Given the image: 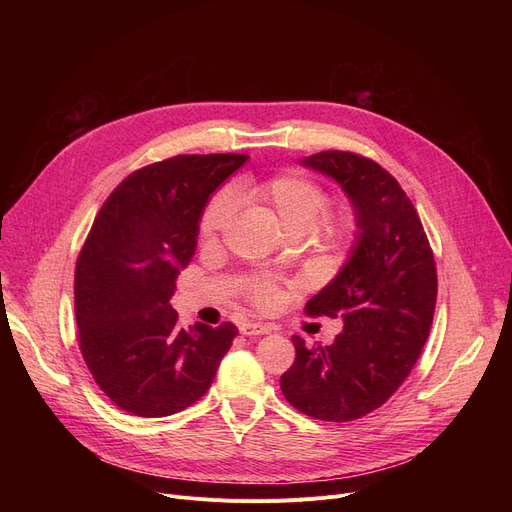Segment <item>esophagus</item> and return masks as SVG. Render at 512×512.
Masks as SVG:
<instances>
[{
    "instance_id": "1",
    "label": "esophagus",
    "mask_w": 512,
    "mask_h": 512,
    "mask_svg": "<svg viewBox=\"0 0 512 512\" xmlns=\"http://www.w3.org/2000/svg\"><path fill=\"white\" fill-rule=\"evenodd\" d=\"M238 330L242 336H263L272 332V328L267 324H261V321H242Z\"/></svg>"
}]
</instances>
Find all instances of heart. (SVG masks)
I'll return each mask as SVG.
<instances>
[{"label": "heart", "instance_id": "b5f03b06", "mask_svg": "<svg viewBox=\"0 0 512 512\" xmlns=\"http://www.w3.org/2000/svg\"><path fill=\"white\" fill-rule=\"evenodd\" d=\"M234 197L270 215L288 236L311 234L326 249L346 245L353 232V222L348 215L321 220L328 207V195L315 182L297 174H280L267 180L242 182L236 186ZM232 215L234 199L226 193L215 197L203 211L199 224L201 238L207 242L218 238L230 226ZM249 290L259 305H272L278 299V288L274 282L253 280Z\"/></svg>", "mask_w": 512, "mask_h": 512}]
</instances>
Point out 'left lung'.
Segmentation results:
<instances>
[{
    "label": "left lung",
    "instance_id": "left-lung-1",
    "mask_svg": "<svg viewBox=\"0 0 512 512\" xmlns=\"http://www.w3.org/2000/svg\"><path fill=\"white\" fill-rule=\"evenodd\" d=\"M299 164L342 188L357 230L338 274L305 307L340 313L344 328L330 346L292 336L297 359L280 388L309 417L353 421L380 409L421 355L438 294L434 253L411 199L375 161L321 151Z\"/></svg>",
    "mask_w": 512,
    "mask_h": 512
}]
</instances>
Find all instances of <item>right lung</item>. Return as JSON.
I'll use <instances>...</instances> for the list:
<instances>
[{
    "label": "right lung",
    "mask_w": 512,
    "mask_h": 512,
    "mask_svg": "<svg viewBox=\"0 0 512 512\" xmlns=\"http://www.w3.org/2000/svg\"><path fill=\"white\" fill-rule=\"evenodd\" d=\"M249 155H178L130 174L97 213L74 276L80 351L116 407L168 417L211 386L236 326L180 328L170 305L211 195Z\"/></svg>",
    "instance_id": "1"
}]
</instances>
